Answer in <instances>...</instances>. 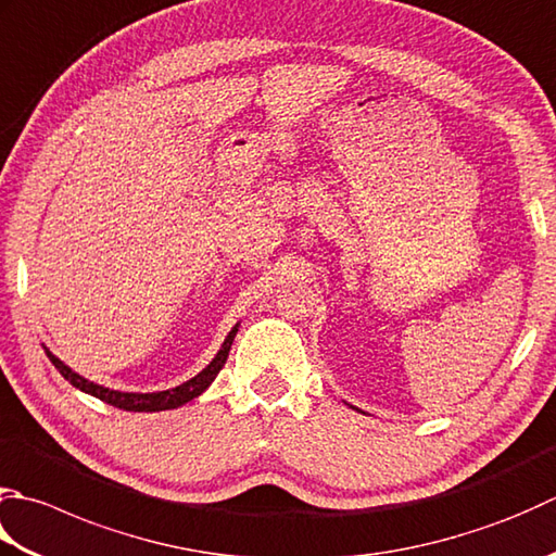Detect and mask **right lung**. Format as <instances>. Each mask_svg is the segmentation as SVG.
<instances>
[{
    "instance_id": "obj_1",
    "label": "right lung",
    "mask_w": 556,
    "mask_h": 556,
    "mask_svg": "<svg viewBox=\"0 0 556 556\" xmlns=\"http://www.w3.org/2000/svg\"><path fill=\"white\" fill-rule=\"evenodd\" d=\"M238 332V325L236 328L228 332V337L222 344L219 354L212 358V364L200 371L194 378H190L188 383H182L178 388H170V390H161V393H119V390H111V388H103V386H96L91 380L81 378L79 374H74L67 364H62L58 356H54L50 350H46L48 358L52 362V366L58 368V371L64 376V380H70L74 388H79L81 393H89L98 400L108 402V405H113L117 409H127V412H161V409H176L185 402L194 400L198 395H202L206 388L212 386V380L216 378V374L222 371L228 352H231V344H233V337Z\"/></svg>"
}]
</instances>
